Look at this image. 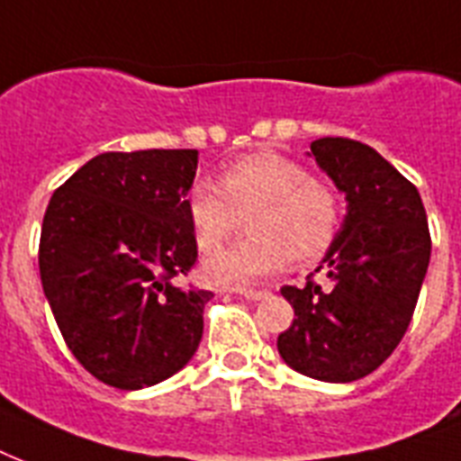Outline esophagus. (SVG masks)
Masks as SVG:
<instances>
[{
	"mask_svg": "<svg viewBox=\"0 0 461 461\" xmlns=\"http://www.w3.org/2000/svg\"><path fill=\"white\" fill-rule=\"evenodd\" d=\"M237 294L249 299V302H260V299H266L267 292H263V289H237Z\"/></svg>",
	"mask_w": 461,
	"mask_h": 461,
	"instance_id": "obj_1",
	"label": "esophagus"
}]
</instances>
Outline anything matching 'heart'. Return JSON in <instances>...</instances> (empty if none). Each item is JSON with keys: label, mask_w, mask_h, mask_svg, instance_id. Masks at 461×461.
<instances>
[{"label": "heart", "mask_w": 461, "mask_h": 461, "mask_svg": "<svg viewBox=\"0 0 461 461\" xmlns=\"http://www.w3.org/2000/svg\"><path fill=\"white\" fill-rule=\"evenodd\" d=\"M249 216L251 237L205 260L215 285H251L294 263L321 258L335 244L342 201L328 181L313 179L302 162L280 153H253L231 162L220 176L195 179L186 194V215L195 244L215 251Z\"/></svg>", "instance_id": "obj_1"}]
</instances>
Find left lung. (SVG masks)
Listing matches in <instances>:
<instances>
[{
	"label": "left lung",
	"mask_w": 461,
	"mask_h": 461,
	"mask_svg": "<svg viewBox=\"0 0 461 461\" xmlns=\"http://www.w3.org/2000/svg\"><path fill=\"white\" fill-rule=\"evenodd\" d=\"M311 158L347 198V215L315 273L325 287H282L294 322L277 337L285 364L308 378L351 383L402 342L430 260L421 195L371 146L318 139Z\"/></svg>",
	"instance_id": "8db88e82"
}]
</instances>
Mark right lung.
Segmentation results:
<instances>
[{
	"mask_svg": "<svg viewBox=\"0 0 461 461\" xmlns=\"http://www.w3.org/2000/svg\"><path fill=\"white\" fill-rule=\"evenodd\" d=\"M198 150L103 153L61 184L40 234V280L78 364L119 390L191 361L212 292L179 287L198 258L186 215Z\"/></svg>",
	"mask_w": 461,
	"mask_h": 461,
	"instance_id": "1",
	"label": "right lung"
}]
</instances>
